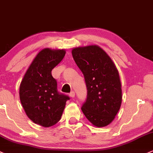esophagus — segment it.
<instances>
[{
	"label": "esophagus",
	"instance_id": "34e87169",
	"mask_svg": "<svg viewBox=\"0 0 153 153\" xmlns=\"http://www.w3.org/2000/svg\"><path fill=\"white\" fill-rule=\"evenodd\" d=\"M75 92H74L73 91H72L70 93V96L71 97H73H73H75Z\"/></svg>",
	"mask_w": 153,
	"mask_h": 153
}]
</instances>
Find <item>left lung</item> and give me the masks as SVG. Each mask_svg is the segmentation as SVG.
Here are the masks:
<instances>
[{
  "label": "left lung",
  "instance_id": "1",
  "mask_svg": "<svg viewBox=\"0 0 153 153\" xmlns=\"http://www.w3.org/2000/svg\"><path fill=\"white\" fill-rule=\"evenodd\" d=\"M75 63L84 75L87 98L81 110L97 127L109 125L120 110L122 90L120 76L111 58L97 45L72 50Z\"/></svg>",
  "mask_w": 153,
  "mask_h": 153
}]
</instances>
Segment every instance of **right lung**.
Returning <instances> with one entry per match:
<instances>
[{"label": "right lung", "mask_w": 153, "mask_h": 153, "mask_svg": "<svg viewBox=\"0 0 153 153\" xmlns=\"http://www.w3.org/2000/svg\"><path fill=\"white\" fill-rule=\"evenodd\" d=\"M65 50L44 48L37 54L25 74L19 98L25 113L43 127L55 125L61 119L68 96L59 93L51 70L65 56Z\"/></svg>", "instance_id": "obj_1"}]
</instances>
